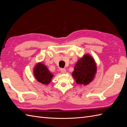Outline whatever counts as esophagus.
I'll use <instances>...</instances> for the list:
<instances>
[{"label": "esophagus", "mask_w": 127, "mask_h": 127, "mask_svg": "<svg viewBox=\"0 0 127 127\" xmlns=\"http://www.w3.org/2000/svg\"><path fill=\"white\" fill-rule=\"evenodd\" d=\"M66 70H65V69H63V68L61 69V72H62V74H65V73H66Z\"/></svg>", "instance_id": "34e87169"}]
</instances>
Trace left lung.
<instances>
[{
    "label": "left lung",
    "mask_w": 127,
    "mask_h": 127,
    "mask_svg": "<svg viewBox=\"0 0 127 127\" xmlns=\"http://www.w3.org/2000/svg\"><path fill=\"white\" fill-rule=\"evenodd\" d=\"M96 69L94 59L90 55L86 54L77 62L72 76L77 84L87 85L95 77Z\"/></svg>",
    "instance_id": "1"
}]
</instances>
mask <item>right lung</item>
<instances>
[{
    "label": "right lung",
    "mask_w": 127,
    "mask_h": 127,
    "mask_svg": "<svg viewBox=\"0 0 127 127\" xmlns=\"http://www.w3.org/2000/svg\"><path fill=\"white\" fill-rule=\"evenodd\" d=\"M34 77L39 82L48 85L51 81L53 75L48 70L47 66L42 63H38L34 69Z\"/></svg>",
    "instance_id": "1"
}]
</instances>
